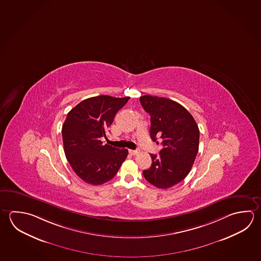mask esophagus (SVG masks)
<instances>
[{"label": "esophagus", "instance_id": "34e87169", "mask_svg": "<svg viewBox=\"0 0 261 261\" xmlns=\"http://www.w3.org/2000/svg\"><path fill=\"white\" fill-rule=\"evenodd\" d=\"M129 153H132L133 155H136L138 153H140V150L136 149V150H129Z\"/></svg>", "mask_w": 261, "mask_h": 261}]
</instances>
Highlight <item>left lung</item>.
<instances>
[{
  "instance_id": "left-lung-1",
  "label": "left lung",
  "mask_w": 261,
  "mask_h": 261,
  "mask_svg": "<svg viewBox=\"0 0 261 261\" xmlns=\"http://www.w3.org/2000/svg\"><path fill=\"white\" fill-rule=\"evenodd\" d=\"M142 108L151 117L150 135L161 142L159 154H152V166L143 170L145 179L166 190L189 175L199 151V130L194 118L175 101L152 95L140 97Z\"/></svg>"
}]
</instances>
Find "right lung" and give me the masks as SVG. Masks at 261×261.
<instances>
[{
  "label": "right lung",
  "instance_id": "add662e5",
  "mask_svg": "<svg viewBox=\"0 0 261 261\" xmlns=\"http://www.w3.org/2000/svg\"><path fill=\"white\" fill-rule=\"evenodd\" d=\"M129 99L98 95L83 100L67 115L62 141L67 160L82 180L102 185L112 179L128 155L127 149L103 144L117 112Z\"/></svg>",
  "mask_w": 261,
  "mask_h": 261
}]
</instances>
